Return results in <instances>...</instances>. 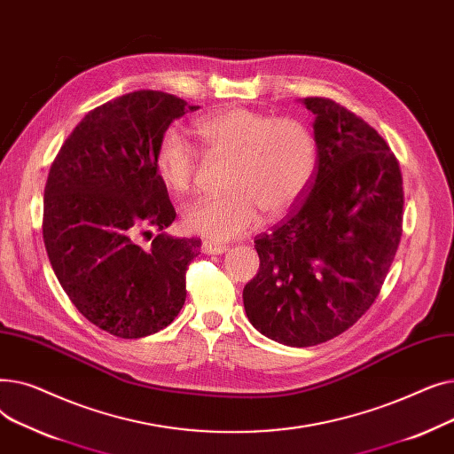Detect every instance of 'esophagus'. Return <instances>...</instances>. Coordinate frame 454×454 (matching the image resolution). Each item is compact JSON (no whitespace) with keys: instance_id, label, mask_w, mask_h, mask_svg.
Listing matches in <instances>:
<instances>
[{"instance_id":"34e87169","label":"esophagus","mask_w":454,"mask_h":454,"mask_svg":"<svg viewBox=\"0 0 454 454\" xmlns=\"http://www.w3.org/2000/svg\"><path fill=\"white\" fill-rule=\"evenodd\" d=\"M228 250L226 245H219V243H213V241H204L202 243V252L206 254H224Z\"/></svg>"}]
</instances>
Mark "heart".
<instances>
[{
  "label": "heart",
  "instance_id": "b5f03b06",
  "mask_svg": "<svg viewBox=\"0 0 454 454\" xmlns=\"http://www.w3.org/2000/svg\"><path fill=\"white\" fill-rule=\"evenodd\" d=\"M209 153L228 158L223 195L202 197L182 211L187 231L215 241L235 239L269 217L289 211L317 173V139L294 117H274L248 108H228L197 123ZM154 165L161 182L185 193L195 180L197 151L185 134L167 129L156 147Z\"/></svg>",
  "mask_w": 454,
  "mask_h": 454
}]
</instances>
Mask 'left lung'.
I'll use <instances>...</instances> for the list:
<instances>
[{"label": "left lung", "instance_id": "left-lung-1", "mask_svg": "<svg viewBox=\"0 0 454 454\" xmlns=\"http://www.w3.org/2000/svg\"><path fill=\"white\" fill-rule=\"evenodd\" d=\"M315 114L317 173L300 206L255 237L259 272L245 285L250 324L307 348L339 337L375 301L401 241L403 178L387 141L325 98Z\"/></svg>", "mask_w": 454, "mask_h": 454}]
</instances>
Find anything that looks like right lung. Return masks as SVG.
Returning a JSON list of instances; mask_svg holds the SVG:
<instances>
[{"mask_svg": "<svg viewBox=\"0 0 454 454\" xmlns=\"http://www.w3.org/2000/svg\"><path fill=\"white\" fill-rule=\"evenodd\" d=\"M199 106L139 90L88 112L57 154L43 191V243L62 289L93 325L141 339L185 301L200 239L165 231L176 217L154 154L175 119ZM159 235L145 247L140 237Z\"/></svg>", "mask_w": 454, "mask_h": 454, "instance_id": "right-lung-1", "label": "right lung"}]
</instances>
